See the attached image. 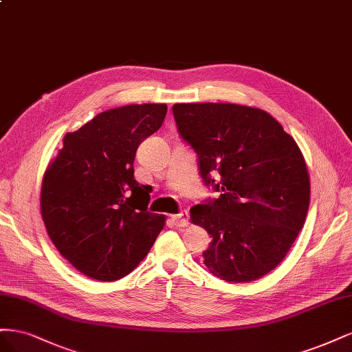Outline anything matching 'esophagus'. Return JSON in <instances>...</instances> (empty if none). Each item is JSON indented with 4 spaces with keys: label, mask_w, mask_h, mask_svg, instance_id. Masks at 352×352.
I'll list each match as a JSON object with an SVG mask.
<instances>
[{
    "label": "esophagus",
    "mask_w": 352,
    "mask_h": 352,
    "mask_svg": "<svg viewBox=\"0 0 352 352\" xmlns=\"http://www.w3.org/2000/svg\"><path fill=\"white\" fill-rule=\"evenodd\" d=\"M171 219H173L174 225L178 226V228H184V226H188V223H190V217H188L187 210H181L179 213L173 214Z\"/></svg>",
    "instance_id": "obj_1"
}]
</instances>
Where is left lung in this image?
I'll list each match as a JSON object with an SVG mask.
<instances>
[{
  "mask_svg": "<svg viewBox=\"0 0 352 352\" xmlns=\"http://www.w3.org/2000/svg\"><path fill=\"white\" fill-rule=\"evenodd\" d=\"M173 112L205 184L222 191L190 209L191 222L212 236L203 263L228 282L265 276L287 256L307 217L310 178L298 144L258 108L206 102L175 104Z\"/></svg>",
  "mask_w": 352,
  "mask_h": 352,
  "instance_id": "8db88e82",
  "label": "left lung"
}]
</instances>
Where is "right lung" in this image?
<instances>
[{
    "label": "right lung",
    "mask_w": 352,
    "mask_h": 352,
    "mask_svg": "<svg viewBox=\"0 0 352 352\" xmlns=\"http://www.w3.org/2000/svg\"><path fill=\"white\" fill-rule=\"evenodd\" d=\"M165 104L100 112L74 133L43 174L41 213L51 241L83 275L117 280L149 253L165 217L147 212L149 191L134 179L139 144L161 129Z\"/></svg>",
    "instance_id": "obj_1"
}]
</instances>
